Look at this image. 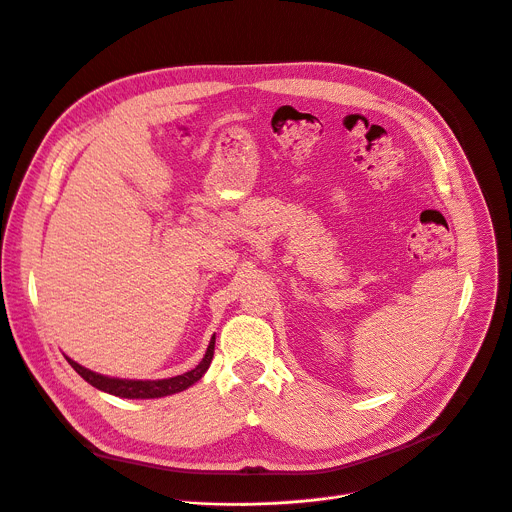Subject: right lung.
Masks as SVG:
<instances>
[{
  "label": "right lung",
  "mask_w": 512,
  "mask_h": 512,
  "mask_svg": "<svg viewBox=\"0 0 512 512\" xmlns=\"http://www.w3.org/2000/svg\"><path fill=\"white\" fill-rule=\"evenodd\" d=\"M213 352H215V334L207 346V352L203 361L196 365L194 369L176 375V377H168V379H121V377H108V375H100L92 369L82 367L80 363H75L73 359L65 357L67 363L77 371V375H82L90 385H94L100 391L110 393V396H119V398H127V400H153V398H164V396H172V393L184 391L190 385H194L199 381L207 369L211 367L213 361Z\"/></svg>",
  "instance_id": "1"
}]
</instances>
